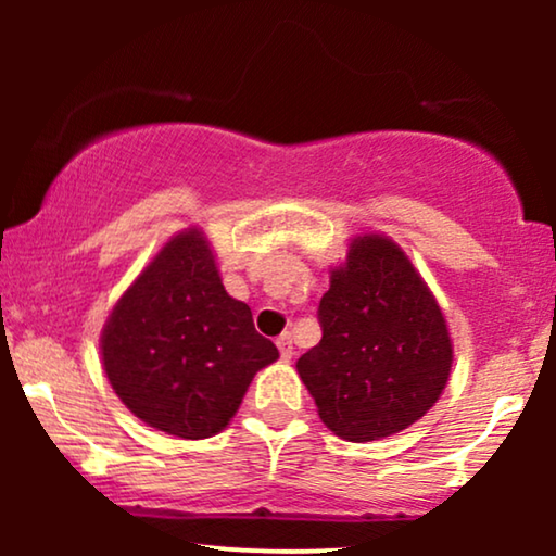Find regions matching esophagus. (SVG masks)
I'll use <instances>...</instances> for the list:
<instances>
[{
    "mask_svg": "<svg viewBox=\"0 0 556 556\" xmlns=\"http://www.w3.org/2000/svg\"><path fill=\"white\" fill-rule=\"evenodd\" d=\"M278 349H280V359H291L293 356V339H291V333H283V337H278Z\"/></svg>",
    "mask_w": 556,
    "mask_h": 556,
    "instance_id": "esophagus-1",
    "label": "esophagus"
}]
</instances>
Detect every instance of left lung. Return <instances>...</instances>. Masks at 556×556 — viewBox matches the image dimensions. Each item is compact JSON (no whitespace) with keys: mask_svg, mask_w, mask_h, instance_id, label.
<instances>
[{"mask_svg":"<svg viewBox=\"0 0 556 556\" xmlns=\"http://www.w3.org/2000/svg\"><path fill=\"white\" fill-rule=\"evenodd\" d=\"M324 337L295 362L333 435L369 443L435 405L453 367L443 311L387 235H359L318 303Z\"/></svg>","mask_w":556,"mask_h":556,"instance_id":"obj_1","label":"left lung"}]
</instances>
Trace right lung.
Here are the masks:
<instances>
[{
    "instance_id": "add662e5",
    "label": "right lung",
    "mask_w": 556,
    "mask_h": 556,
    "mask_svg": "<svg viewBox=\"0 0 556 556\" xmlns=\"http://www.w3.org/2000/svg\"><path fill=\"white\" fill-rule=\"evenodd\" d=\"M101 356L113 392L141 422L202 440L230 425L278 349L255 331L248 303L227 295L210 240L189 227L113 306Z\"/></svg>"
}]
</instances>
